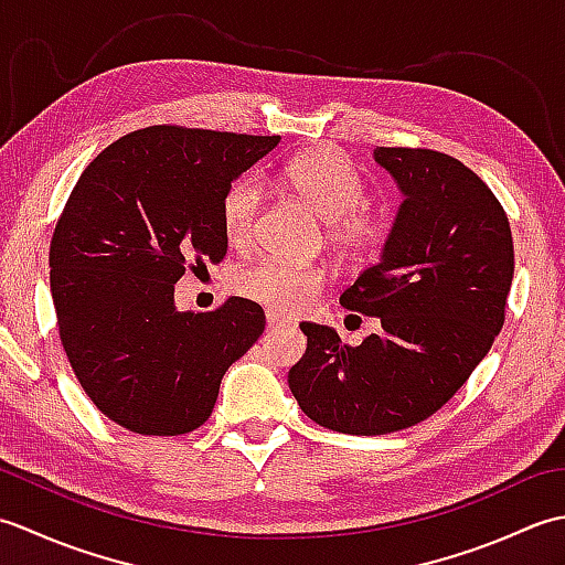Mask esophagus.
Listing matches in <instances>:
<instances>
[{
    "instance_id": "1",
    "label": "esophagus",
    "mask_w": 565,
    "mask_h": 565,
    "mask_svg": "<svg viewBox=\"0 0 565 565\" xmlns=\"http://www.w3.org/2000/svg\"><path fill=\"white\" fill-rule=\"evenodd\" d=\"M267 326L274 330V328H284V326H291L289 318H284L281 313H276L274 308L267 310Z\"/></svg>"
}]
</instances>
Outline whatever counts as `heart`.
I'll use <instances>...</instances> for the list:
<instances>
[{"label": "heart", "mask_w": 565, "mask_h": 565, "mask_svg": "<svg viewBox=\"0 0 565 565\" xmlns=\"http://www.w3.org/2000/svg\"><path fill=\"white\" fill-rule=\"evenodd\" d=\"M284 184L296 191L320 221L328 223L330 245L347 255H369L388 237V218L371 211L366 182L354 162L334 148H316L298 154L281 170ZM262 191L257 179L239 177L221 199L223 233L239 245L252 235L259 213ZM326 286V271L310 264L264 259L237 276V289L252 301H259L286 313L306 308Z\"/></svg>", "instance_id": "1"}]
</instances>
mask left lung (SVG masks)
I'll return each mask as SVG.
<instances>
[{
    "label": "left lung",
    "instance_id": "obj_1",
    "mask_svg": "<svg viewBox=\"0 0 565 565\" xmlns=\"http://www.w3.org/2000/svg\"><path fill=\"white\" fill-rule=\"evenodd\" d=\"M403 191L381 262L344 289L347 310L381 332L342 344L334 328L301 322L306 354L289 371L301 411L342 435H391L454 398L505 322L514 245L505 209L451 154L376 148Z\"/></svg>",
    "mask_w": 565,
    "mask_h": 565
}]
</instances>
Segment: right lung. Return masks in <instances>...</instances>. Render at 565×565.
<instances>
[{
    "label": "right lung",
    "instance_id": "right-lung-1",
    "mask_svg": "<svg viewBox=\"0 0 565 565\" xmlns=\"http://www.w3.org/2000/svg\"><path fill=\"white\" fill-rule=\"evenodd\" d=\"M276 142L150 126L77 179L51 239V294L70 366L116 425L154 437L201 427L227 366L264 332L262 306L239 296L179 313L174 284L223 262L221 199Z\"/></svg>",
    "mask_w": 565,
    "mask_h": 565
}]
</instances>
